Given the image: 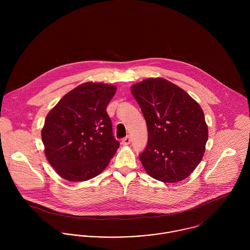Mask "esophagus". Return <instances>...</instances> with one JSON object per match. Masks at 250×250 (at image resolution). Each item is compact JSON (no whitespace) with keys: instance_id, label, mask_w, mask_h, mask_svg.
I'll use <instances>...</instances> for the list:
<instances>
[{"instance_id":"esophagus-1","label":"esophagus","mask_w":250,"mask_h":250,"mask_svg":"<svg viewBox=\"0 0 250 250\" xmlns=\"http://www.w3.org/2000/svg\"><path fill=\"white\" fill-rule=\"evenodd\" d=\"M131 143V138L129 137V136H127L126 138H124L123 140H122V144L123 145H129Z\"/></svg>"}]
</instances>
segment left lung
<instances>
[{
    "instance_id": "left-lung-1",
    "label": "left lung",
    "mask_w": 250,
    "mask_h": 250,
    "mask_svg": "<svg viewBox=\"0 0 250 250\" xmlns=\"http://www.w3.org/2000/svg\"><path fill=\"white\" fill-rule=\"evenodd\" d=\"M148 131L140 159L152 178L176 183L201 162L208 126L199 104L184 89L162 78H149L131 87Z\"/></svg>"
}]
</instances>
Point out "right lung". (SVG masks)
<instances>
[{"instance_id":"add662e5","label":"right lung","mask_w":250,"mask_h":250,"mask_svg":"<svg viewBox=\"0 0 250 250\" xmlns=\"http://www.w3.org/2000/svg\"><path fill=\"white\" fill-rule=\"evenodd\" d=\"M115 92L111 84L84 83L49 111L41 138L45 156L61 177L86 181L107 167L119 147L106 110Z\"/></svg>"}]
</instances>
